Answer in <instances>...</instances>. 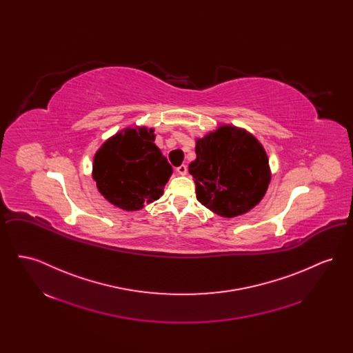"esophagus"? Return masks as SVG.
<instances>
[{"instance_id": "obj_1", "label": "esophagus", "mask_w": 353, "mask_h": 353, "mask_svg": "<svg viewBox=\"0 0 353 353\" xmlns=\"http://www.w3.org/2000/svg\"><path fill=\"white\" fill-rule=\"evenodd\" d=\"M176 172H177L179 174H181V176H185V174H186V172H188V167L183 164V165H180V167H177V168H176Z\"/></svg>"}]
</instances>
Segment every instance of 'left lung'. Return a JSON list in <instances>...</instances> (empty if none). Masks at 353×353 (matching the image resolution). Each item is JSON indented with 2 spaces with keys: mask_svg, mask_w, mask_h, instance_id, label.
I'll return each mask as SVG.
<instances>
[{
  "mask_svg": "<svg viewBox=\"0 0 353 353\" xmlns=\"http://www.w3.org/2000/svg\"><path fill=\"white\" fill-rule=\"evenodd\" d=\"M196 154L189 173L197 200L216 214L241 216L263 199L271 179L269 159L252 134L219 127L196 141Z\"/></svg>",
  "mask_w": 353,
  "mask_h": 353,
  "instance_id": "left-lung-1",
  "label": "left lung"
}]
</instances>
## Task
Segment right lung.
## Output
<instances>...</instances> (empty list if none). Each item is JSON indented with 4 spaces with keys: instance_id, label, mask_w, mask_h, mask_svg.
I'll return each mask as SVG.
<instances>
[{
    "instance_id": "right-lung-1",
    "label": "right lung",
    "mask_w": 353,
    "mask_h": 353,
    "mask_svg": "<svg viewBox=\"0 0 353 353\" xmlns=\"http://www.w3.org/2000/svg\"><path fill=\"white\" fill-rule=\"evenodd\" d=\"M153 141V130L141 127L127 128L101 145L92 177L105 200L124 210H139L163 196L172 167Z\"/></svg>"
}]
</instances>
